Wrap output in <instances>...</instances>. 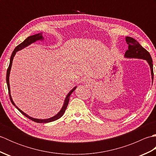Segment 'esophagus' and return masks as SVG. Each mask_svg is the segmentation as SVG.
<instances>
[{
  "mask_svg": "<svg viewBox=\"0 0 156 156\" xmlns=\"http://www.w3.org/2000/svg\"><path fill=\"white\" fill-rule=\"evenodd\" d=\"M85 82H87V83H89V82H90V80H88V79H86V80H85Z\"/></svg>",
  "mask_w": 156,
  "mask_h": 156,
  "instance_id": "esophagus-1",
  "label": "esophagus"
}]
</instances>
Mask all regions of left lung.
<instances>
[{
    "label": "left lung",
    "mask_w": 156,
    "mask_h": 156,
    "mask_svg": "<svg viewBox=\"0 0 156 156\" xmlns=\"http://www.w3.org/2000/svg\"><path fill=\"white\" fill-rule=\"evenodd\" d=\"M126 41L129 45L128 49L126 51L125 56L126 58H140L144 59L147 60L151 68L152 82L154 80V69L153 64H152V59L151 55L146 49L144 48L139 44V42L135 40V39L131 37H126Z\"/></svg>",
    "instance_id": "left-lung-1"
}]
</instances>
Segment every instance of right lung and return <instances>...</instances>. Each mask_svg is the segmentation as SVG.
I'll return each mask as SVG.
<instances>
[{
	"label": "right lung",
	"mask_w": 156,
	"mask_h": 156,
	"mask_svg": "<svg viewBox=\"0 0 156 156\" xmlns=\"http://www.w3.org/2000/svg\"><path fill=\"white\" fill-rule=\"evenodd\" d=\"M40 39H41V40H43V36H42V33H41V34H35V35H31V36H29V37H28L27 39H25V40L23 41L21 44H20L19 45H18L15 48V49H14V51H12V55L11 56V59H10V64H9V68L7 69V72H6V84H7V87H8V90H9V97H10V100H11L12 104L15 106V107L18 109V110L21 112V113L25 115L26 117H27L28 119H31V120H32L34 122H42V123H44V122H52V121H54L55 120H57V119H59L61 117H62L63 115H64V112L66 111V108H67L68 107V102H69V96L71 95V94L73 92V91H74L76 88H74L72 89V90L69 92V93L68 94L67 97H66V99H65V101H64V105H63V107L62 108V109L60 110V111H59L58 113L55 115L54 117H53L51 118H49V119H34V118H32L31 117H29V115H27V114H25V112H23L21 109H19L15 105L14 102L12 101V99L11 98V90H10V85H9V75H10V71H11V66H12V59H13V58H14V56L16 54V51H18L19 50H21V49H22L23 48H24L25 47H27V46H28L29 45H30L31 44H32V43H34L37 40H40Z\"/></svg>",
	"instance_id": "obj_1"
}]
</instances>
